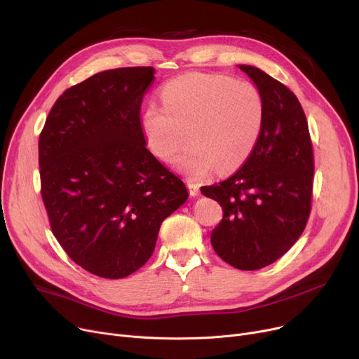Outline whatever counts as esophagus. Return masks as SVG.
<instances>
[{"label": "esophagus", "instance_id": "obj_1", "mask_svg": "<svg viewBox=\"0 0 359 359\" xmlns=\"http://www.w3.org/2000/svg\"><path fill=\"white\" fill-rule=\"evenodd\" d=\"M187 191H189L191 196H198L199 195V186L192 183V182H187Z\"/></svg>", "mask_w": 359, "mask_h": 359}]
</instances>
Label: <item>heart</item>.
<instances>
[{"label": "heart", "mask_w": 359, "mask_h": 359, "mask_svg": "<svg viewBox=\"0 0 359 359\" xmlns=\"http://www.w3.org/2000/svg\"><path fill=\"white\" fill-rule=\"evenodd\" d=\"M161 99L163 104L151 102L142 113L144 137L167 161L192 140L175 160L183 173L201 179L217 167L233 172L252 154L265 121V100L253 83L186 72L165 83Z\"/></svg>", "instance_id": "heart-1"}]
</instances>
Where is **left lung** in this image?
Wrapping results in <instances>:
<instances>
[{
  "mask_svg": "<svg viewBox=\"0 0 359 359\" xmlns=\"http://www.w3.org/2000/svg\"><path fill=\"white\" fill-rule=\"evenodd\" d=\"M240 69L262 91L265 121L244 164L201 192L222 208L211 233L215 253L233 268L257 271L284 256L303 234L311 212L314 157L295 94L256 67Z\"/></svg>",
  "mask_w": 359,
  "mask_h": 359,
  "instance_id": "8db88e82",
  "label": "left lung"
}]
</instances>
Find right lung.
Returning a JSON list of instances; mask_svg holds the SVG:
<instances>
[{
  "instance_id": "obj_1",
  "label": "right lung",
  "mask_w": 359,
  "mask_h": 359,
  "mask_svg": "<svg viewBox=\"0 0 359 359\" xmlns=\"http://www.w3.org/2000/svg\"><path fill=\"white\" fill-rule=\"evenodd\" d=\"M153 67L99 72L67 88L39 137L41 195L50 230L87 272L119 279L153 255L184 183L145 147L141 104Z\"/></svg>"
}]
</instances>
